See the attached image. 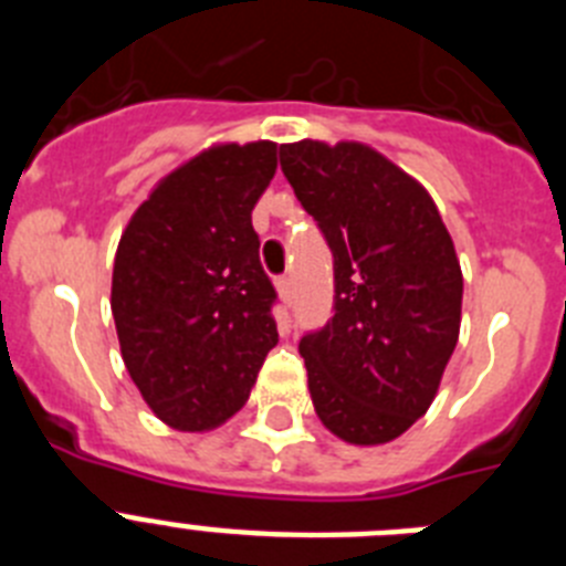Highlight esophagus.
<instances>
[{
  "mask_svg": "<svg viewBox=\"0 0 566 566\" xmlns=\"http://www.w3.org/2000/svg\"><path fill=\"white\" fill-rule=\"evenodd\" d=\"M274 286H277V294H280V300H283V303H289V300H292V280H289L286 274L274 280Z\"/></svg>",
  "mask_w": 566,
  "mask_h": 566,
  "instance_id": "1",
  "label": "esophagus"
}]
</instances>
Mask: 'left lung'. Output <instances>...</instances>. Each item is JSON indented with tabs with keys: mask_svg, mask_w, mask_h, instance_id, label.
I'll list each match as a JSON object with an SVG mask.
<instances>
[{
	"mask_svg": "<svg viewBox=\"0 0 566 566\" xmlns=\"http://www.w3.org/2000/svg\"><path fill=\"white\" fill-rule=\"evenodd\" d=\"M280 169L334 258V317L300 339L328 431L382 444L428 411L459 339L462 269L437 203L363 144L297 142Z\"/></svg>",
	"mask_w": 566,
	"mask_h": 566,
	"instance_id": "1",
	"label": "left lung"
}]
</instances>
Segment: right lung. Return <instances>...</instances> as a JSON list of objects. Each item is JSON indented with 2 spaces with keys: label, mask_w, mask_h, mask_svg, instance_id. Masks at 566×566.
Here are the masks:
<instances>
[{
  "label": "right lung",
  "mask_w": 566,
  "mask_h": 566,
  "mask_svg": "<svg viewBox=\"0 0 566 566\" xmlns=\"http://www.w3.org/2000/svg\"><path fill=\"white\" fill-rule=\"evenodd\" d=\"M277 144H223L167 175L122 234L113 319L142 397L178 431H209L247 405L277 345L272 280L252 209Z\"/></svg>",
  "instance_id": "add662e5"
}]
</instances>
